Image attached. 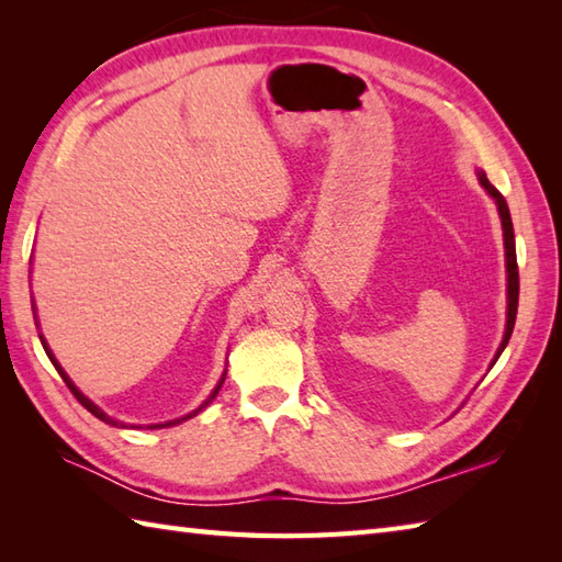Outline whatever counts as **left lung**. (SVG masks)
<instances>
[{
	"label": "left lung",
	"mask_w": 562,
	"mask_h": 562,
	"mask_svg": "<svg viewBox=\"0 0 562 562\" xmlns=\"http://www.w3.org/2000/svg\"><path fill=\"white\" fill-rule=\"evenodd\" d=\"M481 178V186L491 193L497 202V212H499V220H503V232H505V256H507V328H505V338L503 345H499V350L495 355L497 357L503 355V350L507 348V342L512 338V330H515V321H517V304H519V270H517V248H515V229H512V217H509V207H507V200L503 198V193L487 181L485 173H479Z\"/></svg>",
	"instance_id": "8db88e82"
}]
</instances>
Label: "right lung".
I'll list each match as a JSON object with an SVG mask.
<instances>
[{"mask_svg":"<svg viewBox=\"0 0 562 562\" xmlns=\"http://www.w3.org/2000/svg\"><path fill=\"white\" fill-rule=\"evenodd\" d=\"M41 342H43V348H45L47 357H50V360H53V364H55V369H57V372H59V376H63V379H65V384L69 386V391H71V393H75V396H77V401H79V403L83 405V408H87V411H89L91 415H97V417H99V420H103V423H109V425H115V427H125L123 423H117V420H113V417H109V415H105L103 411H99V405H93V403H91V401H89L87 396H83V393H81V391H79V389H77L75 384H71V381H69V376H67V374L63 372V367H59V364H57V360H55V357H53V352H50V350H47V345H45V340H41ZM222 384H224V376H222V381H220V384H217V389H214V391L210 393V398H207L205 403H202L198 411H193V413H190V415H183V417H176V420H169V423H161V425H151V429H154V427H171V425H178V423H183V420H188V417H193V415H198V413H200L202 408H205V405H207V403H210V401H212L214 396H217V393H220V389H222Z\"/></svg>","mask_w":562,"mask_h":562,"instance_id":"obj_1","label":"right lung"}]
</instances>
